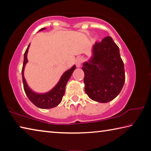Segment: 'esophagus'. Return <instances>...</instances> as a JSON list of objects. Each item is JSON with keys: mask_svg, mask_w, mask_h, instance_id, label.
Instances as JSON below:
<instances>
[{"mask_svg": "<svg viewBox=\"0 0 151 151\" xmlns=\"http://www.w3.org/2000/svg\"><path fill=\"white\" fill-rule=\"evenodd\" d=\"M83 60H84V58L83 57H79L76 58V61H75L76 66H77V67H79V66L81 65L82 63L83 62Z\"/></svg>", "mask_w": 151, "mask_h": 151, "instance_id": "esophagus-1", "label": "esophagus"}]
</instances>
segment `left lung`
<instances>
[{
  "label": "left lung",
  "mask_w": 151,
  "mask_h": 151,
  "mask_svg": "<svg viewBox=\"0 0 151 151\" xmlns=\"http://www.w3.org/2000/svg\"><path fill=\"white\" fill-rule=\"evenodd\" d=\"M85 91L89 98L105 103L113 100L121 91L125 81L123 61L119 48L111 37L93 47V57L83 63Z\"/></svg>",
  "instance_id": "obj_1"
}]
</instances>
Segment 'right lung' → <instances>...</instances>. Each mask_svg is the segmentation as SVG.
I'll use <instances>...</instances> for the list:
<instances>
[{"label": "right lung", "instance_id": "1", "mask_svg": "<svg viewBox=\"0 0 151 151\" xmlns=\"http://www.w3.org/2000/svg\"><path fill=\"white\" fill-rule=\"evenodd\" d=\"M45 28L40 29L39 31L42 30H45ZM30 43L28 46L26 51H25L24 55V62L23 66L22 68V83H23L24 90L27 96H28L29 100L35 104L36 106L39 107L40 109H52L57 106L62 101L63 97L65 93V86L66 85L68 81L69 80L71 75L73 73V71L75 70L76 66L74 65L73 67H71L70 69L66 70L64 73L63 75L61 76L60 81L57 84L54 88L52 90L48 91L46 93H37L35 92L32 91L31 89L28 86L26 80H25L24 76V70L26 64L28 62L27 59V53L29 50V48L30 47Z\"/></svg>", "mask_w": 151, "mask_h": 151}]
</instances>
